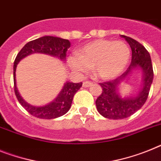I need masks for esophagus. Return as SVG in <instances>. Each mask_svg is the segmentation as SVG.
<instances>
[{"instance_id": "1", "label": "esophagus", "mask_w": 161, "mask_h": 161, "mask_svg": "<svg viewBox=\"0 0 161 161\" xmlns=\"http://www.w3.org/2000/svg\"><path fill=\"white\" fill-rule=\"evenodd\" d=\"M92 84V82H90V81H85L84 83H83V87H88L89 86H91Z\"/></svg>"}]
</instances>
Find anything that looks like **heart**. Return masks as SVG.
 <instances>
[{
    "label": "heart",
    "instance_id": "obj_1",
    "mask_svg": "<svg viewBox=\"0 0 161 161\" xmlns=\"http://www.w3.org/2000/svg\"><path fill=\"white\" fill-rule=\"evenodd\" d=\"M130 55L126 42L99 39L86 44L77 55L71 56L69 64L77 72L84 73L92 69L98 78L110 79L124 71Z\"/></svg>",
    "mask_w": 161,
    "mask_h": 161
}]
</instances>
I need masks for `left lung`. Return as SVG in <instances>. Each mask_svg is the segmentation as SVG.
I'll use <instances>...</instances> for the list:
<instances>
[{"label": "left lung", "instance_id": "1", "mask_svg": "<svg viewBox=\"0 0 161 161\" xmlns=\"http://www.w3.org/2000/svg\"><path fill=\"white\" fill-rule=\"evenodd\" d=\"M132 49V60L128 69L114 80L100 83L102 92L96 101L97 109L101 115L111 119H122L137 112L145 104L153 81V67L149 52L134 39L121 35ZM140 68L143 74V87L137 97L122 98L117 87L134 69Z\"/></svg>", "mask_w": 161, "mask_h": 161}]
</instances>
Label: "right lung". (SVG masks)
<instances>
[{"instance_id": "add662e5", "label": "right lung", "mask_w": 161, "mask_h": 161, "mask_svg": "<svg viewBox=\"0 0 161 161\" xmlns=\"http://www.w3.org/2000/svg\"><path fill=\"white\" fill-rule=\"evenodd\" d=\"M70 47V42L67 39L60 37L45 36L35 39L24 45L18 53L14 62V92L21 106L32 116L39 119H51L64 115L71 107L73 98L75 93L80 89L83 83H70L64 84L62 91L52 102L44 106H33L24 101L16 87L15 71L16 66L21 59L32 53H42L52 55L62 60H65L66 52Z\"/></svg>"}]
</instances>
